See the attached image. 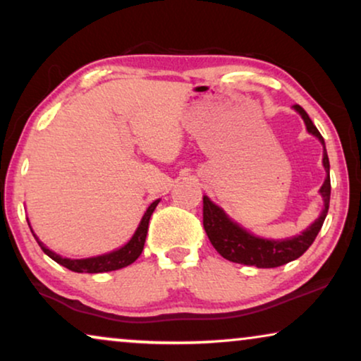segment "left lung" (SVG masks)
<instances>
[{
  "label": "left lung",
  "mask_w": 361,
  "mask_h": 361,
  "mask_svg": "<svg viewBox=\"0 0 361 361\" xmlns=\"http://www.w3.org/2000/svg\"><path fill=\"white\" fill-rule=\"evenodd\" d=\"M295 111L302 116V120L307 126V131L310 135L317 136L319 141L324 145V167L327 171V179H325L324 185L320 187V194L324 197V210L317 220L304 231L302 235L294 236L289 240H263L258 236H253L248 231L231 221L225 212L215 205L209 197L204 195V228L205 233L209 236L210 243L214 248L224 256L225 259L233 261V263L246 264V266H256V268H278L289 261L298 259L302 256L309 246L314 243L315 236L319 235L320 228H322L325 216L329 212L330 204V164L329 156L325 151L324 137L320 135L317 128L310 120L307 113L300 105H294Z\"/></svg>",
  "instance_id": "1"
}]
</instances>
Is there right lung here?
I'll return each mask as SVG.
<instances>
[{"mask_svg":"<svg viewBox=\"0 0 361 361\" xmlns=\"http://www.w3.org/2000/svg\"><path fill=\"white\" fill-rule=\"evenodd\" d=\"M159 204V200H154L152 204L147 207L145 216H142L140 226H137L136 233L133 235V238L128 241L125 246H121L120 250L111 251V253L102 255V256H95V258H87V259H68V258H62L57 253H54L49 248H46L36 235L34 238L37 240L39 246H41L44 253H46L49 258H52L56 263L66 266L67 269L75 271V273H106V271H115V269H121L125 266L135 263V261L140 258L142 248H145V241H146V235H147V225H149V219L154 212L156 205ZM32 231V230H31Z\"/></svg>","mask_w":361,"mask_h":361,"instance_id":"1","label":"right lung"}]
</instances>
